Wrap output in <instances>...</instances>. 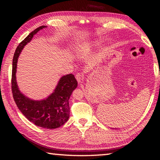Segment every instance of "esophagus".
Returning <instances> with one entry per match:
<instances>
[{
  "label": "esophagus",
  "instance_id": "1",
  "mask_svg": "<svg viewBox=\"0 0 160 160\" xmlns=\"http://www.w3.org/2000/svg\"><path fill=\"white\" fill-rule=\"evenodd\" d=\"M76 80H77V81L78 82V83H80L82 81L83 76H82V75L81 74V73H77L76 75Z\"/></svg>",
  "mask_w": 160,
  "mask_h": 160
}]
</instances>
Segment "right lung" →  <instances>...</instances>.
I'll return each mask as SVG.
<instances>
[{
  "instance_id": "obj_1",
  "label": "right lung",
  "mask_w": 160,
  "mask_h": 160,
  "mask_svg": "<svg viewBox=\"0 0 160 160\" xmlns=\"http://www.w3.org/2000/svg\"><path fill=\"white\" fill-rule=\"evenodd\" d=\"M42 25L33 30L20 42L13 58L12 91L17 107L26 118L35 125L45 128H56L62 126L69 118V99L72 91L78 86V82L73 74H68L60 78L54 92L45 100L35 101L25 97L19 91L16 80V65L20 52Z\"/></svg>"
}]
</instances>
